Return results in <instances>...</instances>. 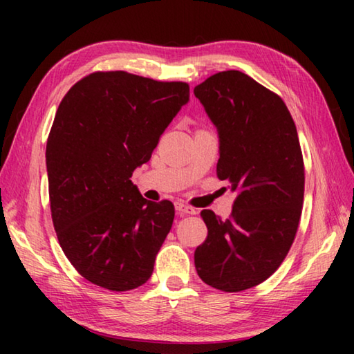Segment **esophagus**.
I'll return each mask as SVG.
<instances>
[{
    "label": "esophagus",
    "instance_id": "34e87169",
    "mask_svg": "<svg viewBox=\"0 0 354 354\" xmlns=\"http://www.w3.org/2000/svg\"><path fill=\"white\" fill-rule=\"evenodd\" d=\"M175 205H176L179 211H184V212H189V214L195 211V206L192 205L190 200H176Z\"/></svg>",
    "mask_w": 354,
    "mask_h": 354
}]
</instances>
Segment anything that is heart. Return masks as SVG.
Segmentation results:
<instances>
[{
  "instance_id": "obj_1",
  "label": "heart",
  "mask_w": 354,
  "mask_h": 354,
  "mask_svg": "<svg viewBox=\"0 0 354 354\" xmlns=\"http://www.w3.org/2000/svg\"><path fill=\"white\" fill-rule=\"evenodd\" d=\"M198 140H201V137H200V136H198V137H196V139H195V143H196V142H198Z\"/></svg>"
}]
</instances>
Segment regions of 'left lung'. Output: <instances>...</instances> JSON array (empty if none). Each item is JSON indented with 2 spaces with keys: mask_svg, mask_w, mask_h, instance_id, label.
Returning <instances> with one entry per match:
<instances>
[{
  "mask_svg": "<svg viewBox=\"0 0 354 354\" xmlns=\"http://www.w3.org/2000/svg\"><path fill=\"white\" fill-rule=\"evenodd\" d=\"M189 103L185 82L107 71L76 82L57 107L46 142L51 217L77 273L124 292L151 278L175 218L159 195L131 181Z\"/></svg>",
  "mask_w": 354,
  "mask_h": 354,
  "instance_id": "1",
  "label": "left lung"
}]
</instances>
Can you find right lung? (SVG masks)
Listing matches in <instances>:
<instances>
[{"mask_svg": "<svg viewBox=\"0 0 354 354\" xmlns=\"http://www.w3.org/2000/svg\"><path fill=\"white\" fill-rule=\"evenodd\" d=\"M194 93L217 128V176L234 200L230 215L205 217L195 268L215 289L247 290L274 273L298 230L304 167L297 128L281 98L242 71L214 75Z\"/></svg>", "mask_w": 354, "mask_h": 354, "instance_id": "1", "label": "right lung"}]
</instances>
